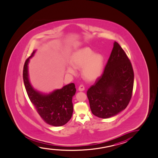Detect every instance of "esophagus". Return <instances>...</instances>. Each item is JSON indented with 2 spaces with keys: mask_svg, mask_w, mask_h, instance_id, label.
<instances>
[{
  "mask_svg": "<svg viewBox=\"0 0 158 158\" xmlns=\"http://www.w3.org/2000/svg\"><path fill=\"white\" fill-rule=\"evenodd\" d=\"M78 90H79V91H84V90H85V87H84V85H80L79 88H78Z\"/></svg>",
  "mask_w": 158,
  "mask_h": 158,
  "instance_id": "obj_1",
  "label": "esophagus"
}]
</instances>
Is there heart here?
Returning a JSON list of instances; mask_svg holds the SVG:
<instances>
[{"instance_id":"b5f03b06","label":"heart","mask_w":158,"mask_h":158,"mask_svg":"<svg viewBox=\"0 0 158 158\" xmlns=\"http://www.w3.org/2000/svg\"><path fill=\"white\" fill-rule=\"evenodd\" d=\"M70 62L73 66H68L67 72L75 75L77 73L76 69L82 68V76L88 81L98 79L103 71V56L101 54H94V52L89 47H84L75 52L72 55Z\"/></svg>"}]
</instances>
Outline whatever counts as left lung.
<instances>
[{"label": "left lung", "mask_w": 158, "mask_h": 158, "mask_svg": "<svg viewBox=\"0 0 158 158\" xmlns=\"http://www.w3.org/2000/svg\"><path fill=\"white\" fill-rule=\"evenodd\" d=\"M134 80L131 61L114 41L103 74L87 92L94 115L106 119L125 110L131 98Z\"/></svg>", "instance_id": "1"}]
</instances>
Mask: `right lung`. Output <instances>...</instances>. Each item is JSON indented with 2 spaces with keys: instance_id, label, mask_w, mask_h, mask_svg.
<instances>
[{
  "instance_id": "add662e5",
  "label": "right lung",
  "mask_w": 158,
  "mask_h": 158,
  "mask_svg": "<svg viewBox=\"0 0 158 158\" xmlns=\"http://www.w3.org/2000/svg\"><path fill=\"white\" fill-rule=\"evenodd\" d=\"M35 52V50L33 51L24 65L23 78L26 91L31 103L45 123L53 126H62L72 117L73 111L72 97L76 92L75 85L71 83L48 94L34 89L30 82L28 64Z\"/></svg>"
}]
</instances>
